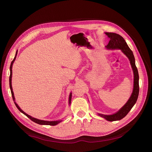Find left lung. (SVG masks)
Instances as JSON below:
<instances>
[{
  "mask_svg": "<svg viewBox=\"0 0 152 152\" xmlns=\"http://www.w3.org/2000/svg\"><path fill=\"white\" fill-rule=\"evenodd\" d=\"M105 34L110 39L109 43L105 48L108 50L120 49L121 52L127 57L134 73V88L132 94L126 104L116 113L111 115H104L98 114V115L107 121H114L121 120L131 111L138 99L139 94V75L135 65V59L132 51L127 45L124 39L120 35L113 32H105Z\"/></svg>",
  "mask_w": 152,
  "mask_h": 152,
  "instance_id": "left-lung-1",
  "label": "left lung"
}]
</instances>
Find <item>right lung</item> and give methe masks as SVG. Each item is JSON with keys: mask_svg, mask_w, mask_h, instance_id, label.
<instances>
[{"mask_svg": "<svg viewBox=\"0 0 152 152\" xmlns=\"http://www.w3.org/2000/svg\"><path fill=\"white\" fill-rule=\"evenodd\" d=\"M17 50L16 52V53H15V56L13 59V61L11 62V66H10V89H11V94H12V99H13V100H14V102L16 106V107H17V109L21 112L23 114H25L26 116H27L29 118H30L32 121H33L34 122L37 123V124H41V125H50V126H55L56 124H58V123H61L62 120H57V121H45V120H39V119H37V118H35L34 117H31V115L27 114L26 113H25L23 110H21V108L18 106V105L15 102V97H14V92L12 91V65H13V63L15 61V58H16V56L17 55ZM72 93H70V95H69V106L71 103V100H72Z\"/></svg>", "mask_w": 152, "mask_h": 152, "instance_id": "obj_1", "label": "right lung"}]
</instances>
